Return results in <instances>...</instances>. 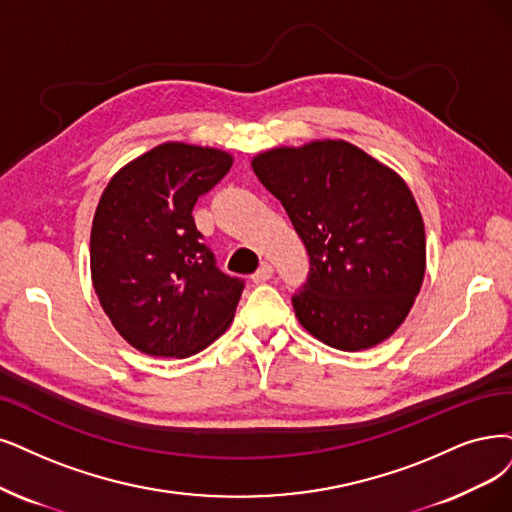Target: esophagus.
I'll use <instances>...</instances> for the list:
<instances>
[{
	"mask_svg": "<svg viewBox=\"0 0 512 512\" xmlns=\"http://www.w3.org/2000/svg\"><path fill=\"white\" fill-rule=\"evenodd\" d=\"M272 276H274V270H272L270 263H263V266H259V270L251 278H253L255 285H263V282H268Z\"/></svg>",
	"mask_w": 512,
	"mask_h": 512,
	"instance_id": "1",
	"label": "esophagus"
}]
</instances>
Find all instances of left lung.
Wrapping results in <instances>:
<instances>
[{
	"label": "left lung",
	"instance_id": "8db88e82",
	"mask_svg": "<svg viewBox=\"0 0 512 512\" xmlns=\"http://www.w3.org/2000/svg\"><path fill=\"white\" fill-rule=\"evenodd\" d=\"M251 166L310 255L293 297L301 327L346 352L386 342L426 272L424 219L405 179L344 139L272 147Z\"/></svg>",
	"mask_w": 512,
	"mask_h": 512
}]
</instances>
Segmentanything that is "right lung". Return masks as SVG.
Listing matches in <instances>:
<instances>
[{
  "label": "right lung",
  "instance_id": "obj_1",
  "mask_svg": "<svg viewBox=\"0 0 512 512\" xmlns=\"http://www.w3.org/2000/svg\"><path fill=\"white\" fill-rule=\"evenodd\" d=\"M232 164L225 149L166 141L103 189L90 232L92 287L113 329L147 356L198 354L232 325L244 285L219 272L192 217Z\"/></svg>",
  "mask_w": 512,
  "mask_h": 512
}]
</instances>
